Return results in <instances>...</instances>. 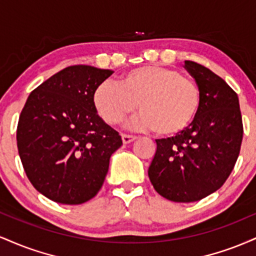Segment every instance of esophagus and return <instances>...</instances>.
<instances>
[{
	"label": "esophagus",
	"instance_id": "34e87169",
	"mask_svg": "<svg viewBox=\"0 0 256 256\" xmlns=\"http://www.w3.org/2000/svg\"><path fill=\"white\" fill-rule=\"evenodd\" d=\"M122 143L124 144H128V143H131L134 142V140H136V136H132V134H122Z\"/></svg>",
	"mask_w": 256,
	"mask_h": 256
}]
</instances>
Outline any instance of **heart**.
Returning <instances> with one entry per match:
<instances>
[{"mask_svg": "<svg viewBox=\"0 0 256 256\" xmlns=\"http://www.w3.org/2000/svg\"><path fill=\"white\" fill-rule=\"evenodd\" d=\"M94 107L106 124H122L136 110L140 128H152L158 136L186 130L202 104L201 88L192 78L158 64H146L126 72L119 84L102 82L92 95Z\"/></svg>", "mask_w": 256, "mask_h": 256, "instance_id": "obj_1", "label": "heart"}]
</instances>
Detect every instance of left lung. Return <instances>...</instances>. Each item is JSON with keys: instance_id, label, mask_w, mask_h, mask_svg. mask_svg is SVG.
<instances>
[{"instance_id": "1", "label": "left lung", "mask_w": 256, "mask_h": 256, "mask_svg": "<svg viewBox=\"0 0 256 256\" xmlns=\"http://www.w3.org/2000/svg\"><path fill=\"white\" fill-rule=\"evenodd\" d=\"M184 67L201 88V108L186 130L156 140L148 170L154 189L173 202L200 201L222 188L243 138L237 94L207 67L189 60Z\"/></svg>"}]
</instances>
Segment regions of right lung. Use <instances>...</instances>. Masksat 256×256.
Wrapping results in <instances>:
<instances>
[{
    "mask_svg": "<svg viewBox=\"0 0 256 256\" xmlns=\"http://www.w3.org/2000/svg\"><path fill=\"white\" fill-rule=\"evenodd\" d=\"M113 71L88 64L61 70L37 86L22 108L16 143L28 180L64 204L89 201L102 188L122 137L98 116L92 95Z\"/></svg>",
    "mask_w": 256,
    "mask_h": 256,
    "instance_id": "right-lung-1",
    "label": "right lung"
}]
</instances>
